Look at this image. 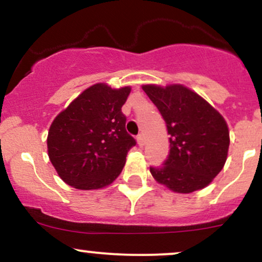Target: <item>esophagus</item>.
<instances>
[{
    "label": "esophagus",
    "mask_w": 262,
    "mask_h": 262,
    "mask_svg": "<svg viewBox=\"0 0 262 262\" xmlns=\"http://www.w3.org/2000/svg\"><path fill=\"white\" fill-rule=\"evenodd\" d=\"M137 143H138V146H141V147L143 146V144H144L143 135H138V136H137Z\"/></svg>",
    "instance_id": "esophagus-1"
}]
</instances>
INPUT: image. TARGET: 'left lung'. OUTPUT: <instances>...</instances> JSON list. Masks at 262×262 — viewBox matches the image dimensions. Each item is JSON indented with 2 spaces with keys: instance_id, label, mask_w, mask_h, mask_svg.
I'll return each mask as SVG.
<instances>
[{
  "instance_id": "1",
  "label": "left lung",
  "mask_w": 262,
  "mask_h": 262,
  "mask_svg": "<svg viewBox=\"0 0 262 262\" xmlns=\"http://www.w3.org/2000/svg\"><path fill=\"white\" fill-rule=\"evenodd\" d=\"M142 89L162 114L170 143L164 164L149 168L152 177L174 192L204 189L227 161L226 120L204 98L181 84H144Z\"/></svg>"
}]
</instances>
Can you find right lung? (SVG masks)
<instances>
[{
    "label": "right lung",
    "mask_w": 262,
    "mask_h": 262,
    "mask_svg": "<svg viewBox=\"0 0 262 262\" xmlns=\"http://www.w3.org/2000/svg\"><path fill=\"white\" fill-rule=\"evenodd\" d=\"M131 87L113 89L97 83L83 91L54 119L48 155L58 177L79 190L110 185L136 144L126 131L121 107Z\"/></svg>",
    "instance_id": "obj_1"
}]
</instances>
